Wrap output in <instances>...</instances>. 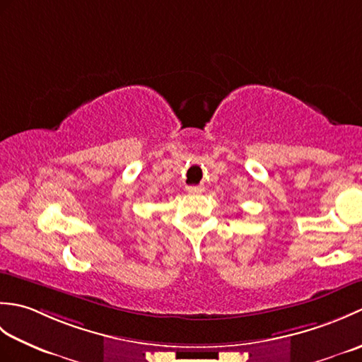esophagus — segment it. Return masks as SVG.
Returning a JSON list of instances; mask_svg holds the SVG:
<instances>
[{"mask_svg": "<svg viewBox=\"0 0 362 362\" xmlns=\"http://www.w3.org/2000/svg\"><path fill=\"white\" fill-rule=\"evenodd\" d=\"M187 191H188V193H193V194H196V193H202V191H204V187H201V185H194V187H188L187 188Z\"/></svg>", "mask_w": 362, "mask_h": 362, "instance_id": "1", "label": "esophagus"}]
</instances>
